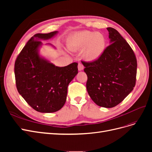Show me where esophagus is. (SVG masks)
<instances>
[{
	"instance_id": "obj_1",
	"label": "esophagus",
	"mask_w": 152,
	"mask_h": 152,
	"mask_svg": "<svg viewBox=\"0 0 152 152\" xmlns=\"http://www.w3.org/2000/svg\"><path fill=\"white\" fill-rule=\"evenodd\" d=\"M78 69H79V71H81L84 69V65H82V63H79V65H78Z\"/></svg>"
}]
</instances>
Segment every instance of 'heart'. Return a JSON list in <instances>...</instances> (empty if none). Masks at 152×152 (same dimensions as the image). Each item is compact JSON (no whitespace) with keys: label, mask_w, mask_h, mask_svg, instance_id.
Here are the masks:
<instances>
[{"label":"heart","mask_w":152,"mask_h":152,"mask_svg":"<svg viewBox=\"0 0 152 152\" xmlns=\"http://www.w3.org/2000/svg\"><path fill=\"white\" fill-rule=\"evenodd\" d=\"M67 47L72 50L82 49V57L84 60L94 62L103 54L107 47V39L100 32L81 31L69 37Z\"/></svg>","instance_id":"1"}]
</instances>
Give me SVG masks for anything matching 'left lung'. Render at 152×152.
<instances>
[{"label": "left lung", "mask_w": 152, "mask_h": 152, "mask_svg": "<svg viewBox=\"0 0 152 152\" xmlns=\"http://www.w3.org/2000/svg\"><path fill=\"white\" fill-rule=\"evenodd\" d=\"M110 45L94 62L82 61L87 75L86 88L93 102L99 107L112 108L127 97L136 80L135 54L118 31L111 27Z\"/></svg>", "instance_id": "8db88e82"}]
</instances>
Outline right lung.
I'll list each match as a JSON object with an SVG mask.
<instances>
[{
  "label": "right lung",
  "mask_w": 152,
  "mask_h": 152,
  "mask_svg": "<svg viewBox=\"0 0 152 152\" xmlns=\"http://www.w3.org/2000/svg\"><path fill=\"white\" fill-rule=\"evenodd\" d=\"M57 31L37 34L28 41L15 63L16 88L30 107L42 113H53L65 104L69 83L78 73L77 63L58 67L40 58V39L52 38Z\"/></svg>",
  "instance_id": "1"
}]
</instances>
